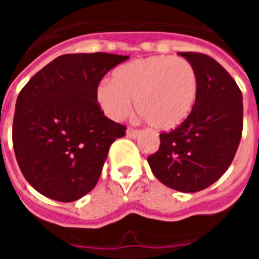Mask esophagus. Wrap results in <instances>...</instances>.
Instances as JSON below:
<instances>
[{
    "label": "esophagus",
    "mask_w": 259,
    "mask_h": 259,
    "mask_svg": "<svg viewBox=\"0 0 259 259\" xmlns=\"http://www.w3.org/2000/svg\"><path fill=\"white\" fill-rule=\"evenodd\" d=\"M139 134H140V131H139V130H136V128L130 127L127 130V136L132 137V139H135L136 136H139Z\"/></svg>",
    "instance_id": "34e87169"
}]
</instances>
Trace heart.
<instances>
[{
  "label": "heart",
  "mask_w": 259,
  "mask_h": 259,
  "mask_svg": "<svg viewBox=\"0 0 259 259\" xmlns=\"http://www.w3.org/2000/svg\"><path fill=\"white\" fill-rule=\"evenodd\" d=\"M198 96V76L191 62L174 56L135 59L115 68L111 83L97 87V102L111 119L136 109L152 127L168 131L182 124Z\"/></svg>",
  "instance_id": "b5f03b06"
}]
</instances>
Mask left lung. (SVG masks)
<instances>
[{
  "mask_svg": "<svg viewBox=\"0 0 259 259\" xmlns=\"http://www.w3.org/2000/svg\"><path fill=\"white\" fill-rule=\"evenodd\" d=\"M179 56L197 72V101L182 124L159 135V149L148 162L164 185L193 193L217 182L236 154L242 134V95L211 57L194 52Z\"/></svg>",
  "mask_w": 259,
  "mask_h": 259,
  "instance_id": "8db88e82",
  "label": "left lung"
}]
</instances>
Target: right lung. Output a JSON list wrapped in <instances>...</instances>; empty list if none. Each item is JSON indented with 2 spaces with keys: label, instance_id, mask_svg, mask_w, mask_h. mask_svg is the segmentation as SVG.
<instances>
[{
  "label": "right lung",
  "instance_id": "add662e5",
  "mask_svg": "<svg viewBox=\"0 0 259 259\" xmlns=\"http://www.w3.org/2000/svg\"><path fill=\"white\" fill-rule=\"evenodd\" d=\"M128 58L63 54L23 87L14 114V152L41 194L72 202L95 188L110 145L127 130L104 115L96 92L102 77Z\"/></svg>",
  "mask_w": 259,
  "mask_h": 259
}]
</instances>
